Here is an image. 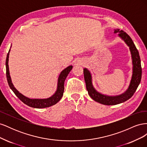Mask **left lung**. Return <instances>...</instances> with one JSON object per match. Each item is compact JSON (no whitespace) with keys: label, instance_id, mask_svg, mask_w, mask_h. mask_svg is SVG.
<instances>
[{"label":"left lung","instance_id":"left-lung-1","mask_svg":"<svg viewBox=\"0 0 147 147\" xmlns=\"http://www.w3.org/2000/svg\"><path fill=\"white\" fill-rule=\"evenodd\" d=\"M118 33V36L123 39L127 45L129 47L132 61V75L131 82L127 90L123 94L118 96H107L102 94L96 90L92 83V76L90 70L86 68L83 69L84 81L86 83V90L91 98L99 103L107 105H112L121 104L129 99L134 94L137 88L140 83L142 78V67L139 51L136 48L131 38L123 30L119 29L114 30V33Z\"/></svg>","mask_w":147,"mask_h":147}]
</instances>
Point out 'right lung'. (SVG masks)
I'll return each mask as SVG.
<instances>
[{
  "label": "right lung",
  "instance_id": "obj_1",
  "mask_svg": "<svg viewBox=\"0 0 147 147\" xmlns=\"http://www.w3.org/2000/svg\"><path fill=\"white\" fill-rule=\"evenodd\" d=\"M11 48V47H10ZM10 51V49L8 51L7 59H6V75L7 78V82L11 90L15 93V94L18 97V98L23 102L24 104L29 107L36 109H42L51 107L53 105H55L58 102L63 96V93L64 91V82L66 77H67L68 74L72 69L73 66L69 65L67 67L64 69L61 72L57 80V86L55 93L52 96L48 97L47 99H30L29 97H26L23 94H22L16 89L15 88L12 82L11 77L10 75L9 68H8V57H9V53Z\"/></svg>",
  "mask_w": 147,
  "mask_h": 147
}]
</instances>
